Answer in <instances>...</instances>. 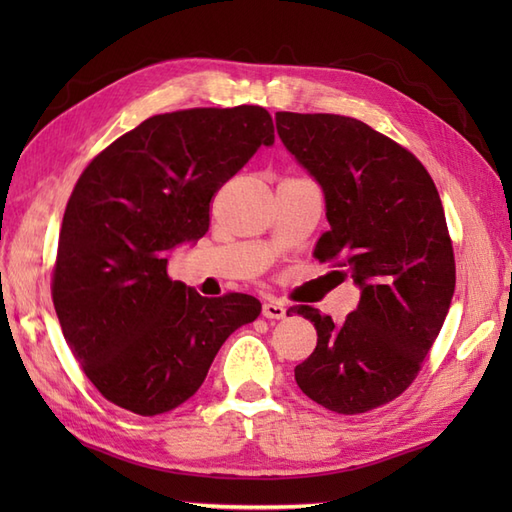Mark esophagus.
<instances>
[{
  "label": "esophagus",
  "mask_w": 512,
  "mask_h": 512,
  "mask_svg": "<svg viewBox=\"0 0 512 512\" xmlns=\"http://www.w3.org/2000/svg\"><path fill=\"white\" fill-rule=\"evenodd\" d=\"M262 314L266 319H286L288 308L281 301H266L262 308Z\"/></svg>",
  "instance_id": "obj_1"
}]
</instances>
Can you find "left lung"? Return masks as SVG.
<instances>
[{"label":"left lung","mask_w":512,"mask_h":512,"mask_svg":"<svg viewBox=\"0 0 512 512\" xmlns=\"http://www.w3.org/2000/svg\"><path fill=\"white\" fill-rule=\"evenodd\" d=\"M275 123L323 191L330 231L314 255L339 259L361 290L343 323L310 306L288 310L319 336L295 380L325 409L365 413L411 385L447 319L455 259L440 195L416 156L363 121L277 112Z\"/></svg>","instance_id":"left-lung-1"}]
</instances>
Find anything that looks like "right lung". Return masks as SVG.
Instances as JSON below:
<instances>
[{
    "label": "right lung",
    "instance_id": "right-lung-1",
    "mask_svg": "<svg viewBox=\"0 0 512 512\" xmlns=\"http://www.w3.org/2000/svg\"><path fill=\"white\" fill-rule=\"evenodd\" d=\"M273 143L264 107L182 110L147 118L81 173L52 301L74 358L114 405L138 416L180 407L228 336L259 317L255 297L206 299L171 281L167 264L209 231L213 193Z\"/></svg>",
    "mask_w": 512,
    "mask_h": 512
}]
</instances>
